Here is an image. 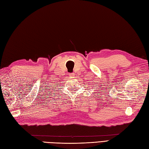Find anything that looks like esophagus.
I'll return each mask as SVG.
<instances>
[{
	"instance_id": "34e87169",
	"label": "esophagus",
	"mask_w": 149,
	"mask_h": 149,
	"mask_svg": "<svg viewBox=\"0 0 149 149\" xmlns=\"http://www.w3.org/2000/svg\"><path fill=\"white\" fill-rule=\"evenodd\" d=\"M74 75H75V74H74V73H71V74H69V77L70 78L74 77Z\"/></svg>"
}]
</instances>
